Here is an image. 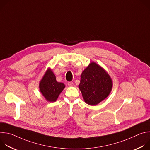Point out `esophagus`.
Segmentation results:
<instances>
[{
	"label": "esophagus",
	"mask_w": 150,
	"mask_h": 150,
	"mask_svg": "<svg viewBox=\"0 0 150 150\" xmlns=\"http://www.w3.org/2000/svg\"><path fill=\"white\" fill-rule=\"evenodd\" d=\"M68 86H69V87H72L73 85H74V82H72V81L68 82Z\"/></svg>",
	"instance_id": "1"
}]
</instances>
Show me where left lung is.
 Returning <instances> with one entry per match:
<instances>
[{
	"label": "left lung",
	"instance_id": "8db88e82",
	"mask_svg": "<svg viewBox=\"0 0 150 150\" xmlns=\"http://www.w3.org/2000/svg\"><path fill=\"white\" fill-rule=\"evenodd\" d=\"M111 78L96 63H91L81 75L79 88L85 102L94 105L104 100L112 88Z\"/></svg>",
	"mask_w": 150,
	"mask_h": 150
}]
</instances>
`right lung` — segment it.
<instances>
[{"label":"right lung","instance_id":"add662e5","mask_svg":"<svg viewBox=\"0 0 150 150\" xmlns=\"http://www.w3.org/2000/svg\"><path fill=\"white\" fill-rule=\"evenodd\" d=\"M65 87L63 83L57 82L55 75L50 69L47 71L39 85L41 93L47 101L50 102L57 100Z\"/></svg>","mask_w":150,"mask_h":150}]
</instances>
